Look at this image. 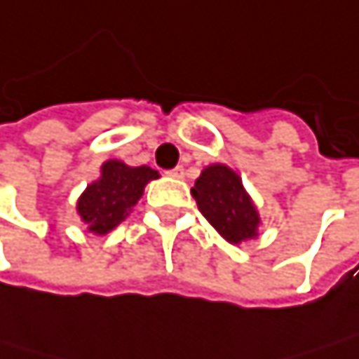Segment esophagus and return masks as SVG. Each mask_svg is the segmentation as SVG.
Returning <instances> with one entry per match:
<instances>
[{"mask_svg": "<svg viewBox=\"0 0 359 359\" xmlns=\"http://www.w3.org/2000/svg\"><path fill=\"white\" fill-rule=\"evenodd\" d=\"M168 174H170V176H174V178H183V176H185V170H183L181 165H178V168H174V170H170Z\"/></svg>", "mask_w": 359, "mask_h": 359, "instance_id": "34e87169", "label": "esophagus"}]
</instances>
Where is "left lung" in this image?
I'll use <instances>...</instances> for the list:
<instances>
[{
	"label": "left lung",
	"mask_w": 359,
	"mask_h": 359,
	"mask_svg": "<svg viewBox=\"0 0 359 359\" xmlns=\"http://www.w3.org/2000/svg\"><path fill=\"white\" fill-rule=\"evenodd\" d=\"M200 212L229 243L241 245L259 236L262 217L243 185V178L225 163H210L191 187Z\"/></svg>",
	"instance_id": "1"
}]
</instances>
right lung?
Returning <instances> with one entry per match:
<instances>
[{
	"mask_svg": "<svg viewBox=\"0 0 359 359\" xmlns=\"http://www.w3.org/2000/svg\"><path fill=\"white\" fill-rule=\"evenodd\" d=\"M159 178L149 165H127L121 159H108L100 168V176L81 194L76 212L91 234L106 236L130 217L144 194V187Z\"/></svg>",
	"mask_w": 359,
	"mask_h": 359,
	"instance_id": "1",
	"label": "right lung"
}]
</instances>
